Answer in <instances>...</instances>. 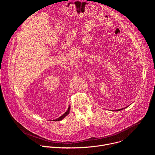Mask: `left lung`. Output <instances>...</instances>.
I'll return each instance as SVG.
<instances>
[{
	"mask_svg": "<svg viewBox=\"0 0 155 155\" xmlns=\"http://www.w3.org/2000/svg\"><path fill=\"white\" fill-rule=\"evenodd\" d=\"M127 108V107H124V108H121V109H118V110H115V111H120V110H123L124 108Z\"/></svg>",
	"mask_w": 155,
	"mask_h": 155,
	"instance_id": "left-lung-1",
	"label": "left lung"
}]
</instances>
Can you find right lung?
<instances>
[{
	"instance_id": "1",
	"label": "right lung",
	"mask_w": 155,
	"mask_h": 155,
	"mask_svg": "<svg viewBox=\"0 0 155 155\" xmlns=\"http://www.w3.org/2000/svg\"><path fill=\"white\" fill-rule=\"evenodd\" d=\"M70 110H71V107L69 106L67 111H66L62 115H61L60 117H59L58 118H57V119H56V120H53V121H61L62 119H64L66 116H67V115L69 114Z\"/></svg>"
}]
</instances>
